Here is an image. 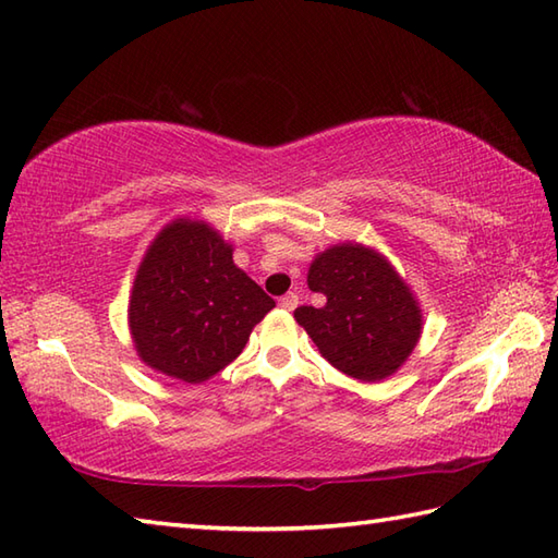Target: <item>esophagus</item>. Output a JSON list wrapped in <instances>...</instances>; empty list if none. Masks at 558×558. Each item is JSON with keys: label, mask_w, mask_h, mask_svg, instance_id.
<instances>
[{"label": "esophagus", "mask_w": 558, "mask_h": 558, "mask_svg": "<svg viewBox=\"0 0 558 558\" xmlns=\"http://www.w3.org/2000/svg\"><path fill=\"white\" fill-rule=\"evenodd\" d=\"M298 302H300V298H298V292H288V294H282L280 298V310H286V312H292L294 306H298Z\"/></svg>", "instance_id": "1"}]
</instances>
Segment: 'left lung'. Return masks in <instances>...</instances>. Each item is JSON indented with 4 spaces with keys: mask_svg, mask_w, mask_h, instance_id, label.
<instances>
[{
    "mask_svg": "<svg viewBox=\"0 0 558 558\" xmlns=\"http://www.w3.org/2000/svg\"><path fill=\"white\" fill-rule=\"evenodd\" d=\"M324 306H298L318 352L360 381H384L408 362L422 336V310L393 264L376 248L340 242L316 254L306 276Z\"/></svg>",
    "mask_w": 558,
    "mask_h": 558,
    "instance_id": "obj_1",
    "label": "left lung"
}]
</instances>
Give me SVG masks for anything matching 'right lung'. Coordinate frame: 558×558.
Returning <instances> with one entry per match:
<instances>
[{
	"label": "right lung",
	"instance_id": "1",
	"mask_svg": "<svg viewBox=\"0 0 558 558\" xmlns=\"http://www.w3.org/2000/svg\"><path fill=\"white\" fill-rule=\"evenodd\" d=\"M276 302L234 266L232 244L206 220L177 218L150 242L129 298L138 360L204 384L240 357Z\"/></svg>",
	"mask_w": 558,
	"mask_h": 558
}]
</instances>
